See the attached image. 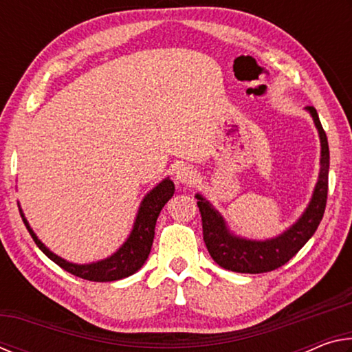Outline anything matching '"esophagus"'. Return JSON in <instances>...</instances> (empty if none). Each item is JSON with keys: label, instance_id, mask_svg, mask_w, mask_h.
Returning a JSON list of instances; mask_svg holds the SVG:
<instances>
[{"label": "esophagus", "instance_id": "obj_1", "mask_svg": "<svg viewBox=\"0 0 352 352\" xmlns=\"http://www.w3.org/2000/svg\"><path fill=\"white\" fill-rule=\"evenodd\" d=\"M195 178H197V175H195V170L188 164H182L175 169V180L177 182L192 184L195 182Z\"/></svg>", "mask_w": 352, "mask_h": 352}]
</instances>
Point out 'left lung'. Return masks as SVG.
Returning <instances> with one entry per match:
<instances>
[{
    "label": "left lung",
    "mask_w": 352,
    "mask_h": 352,
    "mask_svg": "<svg viewBox=\"0 0 352 352\" xmlns=\"http://www.w3.org/2000/svg\"><path fill=\"white\" fill-rule=\"evenodd\" d=\"M318 130L321 142L320 175L315 184L312 199L306 211L296 222L276 237L267 241H252L234 236L226 226L225 219L208 201L197 194V206L201 214L204 241L211 258L220 267L236 273H265L289 262L311 239L323 219L327 199V177H329V146L317 110L306 107Z\"/></svg>",
    "instance_id": "8db88e82"
}]
</instances>
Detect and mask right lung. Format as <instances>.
I'll return each instance as SVG.
<instances>
[{
	"label": "right lung",
	"instance_id": "right-lung-1",
	"mask_svg": "<svg viewBox=\"0 0 352 352\" xmlns=\"http://www.w3.org/2000/svg\"><path fill=\"white\" fill-rule=\"evenodd\" d=\"M174 182L170 178H164L162 183H158L151 192H148L144 199H142L138 214H136L133 228L130 231L127 241L122 243L116 253H113L109 258L102 261L91 262V264H73L62 259L60 256L52 253L43 242H41L37 234L34 233L31 225L23 214L20 208V214L23 222H25L29 234L32 236L34 242L37 247L43 252L47 258L54 261L57 265H60L63 270L74 276H79L82 279H88V281L96 283H109V281H118V279L127 278L133 273L138 272L142 265H144L146 259L151 253L153 236H155V225H157V219L160 216V211L163 206L168 204L169 199L174 195Z\"/></svg>",
	"mask_w": 352,
	"mask_h": 352
}]
</instances>
